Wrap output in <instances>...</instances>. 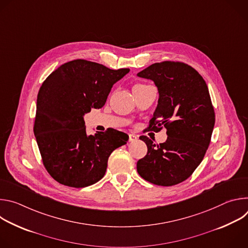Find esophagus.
Masks as SVG:
<instances>
[{"mask_svg": "<svg viewBox=\"0 0 248 248\" xmlns=\"http://www.w3.org/2000/svg\"><path fill=\"white\" fill-rule=\"evenodd\" d=\"M137 140V136L135 134H128V141L129 142H133V141Z\"/></svg>", "mask_w": 248, "mask_h": 248, "instance_id": "obj_1", "label": "esophagus"}]
</instances>
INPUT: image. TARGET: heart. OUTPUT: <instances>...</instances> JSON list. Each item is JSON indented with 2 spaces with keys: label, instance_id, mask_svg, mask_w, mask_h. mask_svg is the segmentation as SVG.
Masks as SVG:
<instances>
[{
  "label": "heart",
  "instance_id": "b5f03b06",
  "mask_svg": "<svg viewBox=\"0 0 248 248\" xmlns=\"http://www.w3.org/2000/svg\"><path fill=\"white\" fill-rule=\"evenodd\" d=\"M143 85H145V84H137V85H135V86H143Z\"/></svg>",
  "mask_w": 248,
  "mask_h": 248
}]
</instances>
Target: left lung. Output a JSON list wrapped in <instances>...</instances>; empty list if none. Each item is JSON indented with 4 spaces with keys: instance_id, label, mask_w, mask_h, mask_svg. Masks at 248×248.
Listing matches in <instances>:
<instances>
[{
    "instance_id": "obj_1",
    "label": "left lung",
    "mask_w": 248,
    "mask_h": 248,
    "mask_svg": "<svg viewBox=\"0 0 248 248\" xmlns=\"http://www.w3.org/2000/svg\"><path fill=\"white\" fill-rule=\"evenodd\" d=\"M154 81L158 106L149 122L150 130L167 128L164 143L145 135L147 154L137 162L145 181L171 186L188 179L203 160L215 124V112L207 84L196 69L182 62H156L137 74Z\"/></svg>"
}]
</instances>
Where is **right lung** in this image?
<instances>
[{
  "mask_svg": "<svg viewBox=\"0 0 248 248\" xmlns=\"http://www.w3.org/2000/svg\"><path fill=\"white\" fill-rule=\"evenodd\" d=\"M128 72L78 59L58 67L42 83L33 130L43 165L59 184L94 185L104 176L111 153L126 143L128 135L113 128L87 135L83 116L102 108Z\"/></svg>",
  "mask_w": 248,
  "mask_h": 248,
  "instance_id": "obj_1",
  "label": "right lung"
}]
</instances>
